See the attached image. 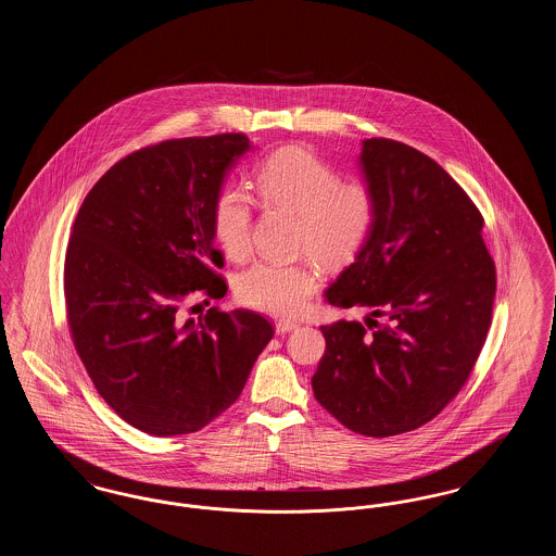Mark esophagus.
<instances>
[{"label":"esophagus","instance_id":"34e87169","mask_svg":"<svg viewBox=\"0 0 556 556\" xmlns=\"http://www.w3.org/2000/svg\"><path fill=\"white\" fill-rule=\"evenodd\" d=\"M298 327H300V323H298V320H291V318H281V320L275 323V331H277L279 336H286V333H290V331L298 329Z\"/></svg>","mask_w":556,"mask_h":556}]
</instances>
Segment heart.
<instances>
[{
	"instance_id": "obj_1",
	"label": "heart",
	"mask_w": 556,
	"mask_h": 556,
	"mask_svg": "<svg viewBox=\"0 0 556 556\" xmlns=\"http://www.w3.org/2000/svg\"><path fill=\"white\" fill-rule=\"evenodd\" d=\"M266 208L295 214V248L318 265L340 268L367 245L377 220V200L365 181L345 179L308 148H283L263 162L254 179ZM212 231L223 252L241 258L250 250L252 202L239 187H227L214 202ZM239 300L273 315H298L317 290L311 263L258 261L236 283Z\"/></svg>"
}]
</instances>
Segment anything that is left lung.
I'll return each instance as SVG.
<instances>
[{
	"label": "left lung",
	"mask_w": 556,
	"mask_h": 556,
	"mask_svg": "<svg viewBox=\"0 0 556 556\" xmlns=\"http://www.w3.org/2000/svg\"><path fill=\"white\" fill-rule=\"evenodd\" d=\"M358 166L375 229L325 300L369 315L320 327L313 392L348 429L388 438L431 421L465 386L492 323L496 268L481 214L438 162L365 139Z\"/></svg>",
	"instance_id": "left-lung-1"
}]
</instances>
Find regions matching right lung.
<instances>
[{
  "instance_id": "add662e5",
  "label": "right lung",
  "mask_w": 556,
  "mask_h": 556,
  "mask_svg": "<svg viewBox=\"0 0 556 556\" xmlns=\"http://www.w3.org/2000/svg\"><path fill=\"white\" fill-rule=\"evenodd\" d=\"M250 150L241 132L143 148L108 170L75 218L64 265L73 342L100 396L143 433L206 427L273 338L252 311L184 313L193 293H227L212 211Z\"/></svg>"
}]
</instances>
